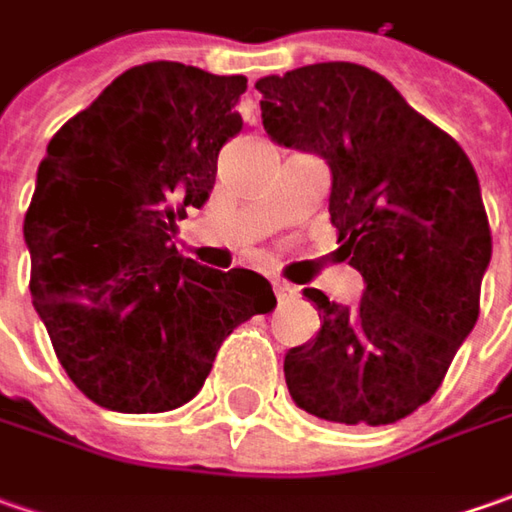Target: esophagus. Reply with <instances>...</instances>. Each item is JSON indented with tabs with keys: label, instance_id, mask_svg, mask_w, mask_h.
<instances>
[{
	"label": "esophagus",
	"instance_id": "34e87169",
	"mask_svg": "<svg viewBox=\"0 0 512 512\" xmlns=\"http://www.w3.org/2000/svg\"><path fill=\"white\" fill-rule=\"evenodd\" d=\"M274 294H277V300L280 303H289V300H294L297 297V286H291V283H286V280H274Z\"/></svg>",
	"mask_w": 512,
	"mask_h": 512
}]
</instances>
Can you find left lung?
Returning <instances> with one entry per match:
<instances>
[{"instance_id": "obj_1", "label": "left lung", "mask_w": 512, "mask_h": 512, "mask_svg": "<svg viewBox=\"0 0 512 512\" xmlns=\"http://www.w3.org/2000/svg\"><path fill=\"white\" fill-rule=\"evenodd\" d=\"M255 87L272 141L326 158L340 252L365 280L354 309L303 291L323 326L286 354L291 399L326 422L391 425L436 394L479 320L493 240L476 169L362 64H309Z\"/></svg>"}]
</instances>
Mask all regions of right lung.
<instances>
[{
  "label": "right lung",
  "mask_w": 512,
  "mask_h": 512,
  "mask_svg": "<svg viewBox=\"0 0 512 512\" xmlns=\"http://www.w3.org/2000/svg\"><path fill=\"white\" fill-rule=\"evenodd\" d=\"M243 93V76L138 64L47 144L25 215L30 297L67 377L107 411L181 408L223 340L277 306L263 274L206 269L172 243L243 130Z\"/></svg>",
  "instance_id": "1"
}]
</instances>
